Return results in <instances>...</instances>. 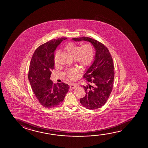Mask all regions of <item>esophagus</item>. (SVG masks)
Masks as SVG:
<instances>
[{
    "label": "esophagus",
    "instance_id": "esophagus-1",
    "mask_svg": "<svg viewBox=\"0 0 148 148\" xmlns=\"http://www.w3.org/2000/svg\"><path fill=\"white\" fill-rule=\"evenodd\" d=\"M76 87H77V85L75 84H73V83L71 84L70 85V87L71 88H72V89H74V88H75Z\"/></svg>",
    "mask_w": 148,
    "mask_h": 148
}]
</instances>
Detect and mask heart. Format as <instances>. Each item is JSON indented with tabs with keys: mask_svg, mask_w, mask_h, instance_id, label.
<instances>
[{
	"mask_svg": "<svg viewBox=\"0 0 148 148\" xmlns=\"http://www.w3.org/2000/svg\"><path fill=\"white\" fill-rule=\"evenodd\" d=\"M65 51L67 55L76 62L82 68L89 66L93 60L94 49L92 45L89 43H84L80 47L79 45L74 43H70L65 47ZM59 52H57L54 57V63L57 64V57ZM76 71L73 70L69 71V77L73 78Z\"/></svg>",
	"mask_w": 148,
	"mask_h": 148,
	"instance_id": "1",
	"label": "heart"
}]
</instances>
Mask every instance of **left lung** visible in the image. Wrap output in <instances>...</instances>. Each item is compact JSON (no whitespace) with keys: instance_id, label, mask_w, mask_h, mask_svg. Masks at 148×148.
Segmentation results:
<instances>
[{"instance_id":"8db88e82","label":"left lung","mask_w":148,"mask_h":148,"mask_svg":"<svg viewBox=\"0 0 148 148\" xmlns=\"http://www.w3.org/2000/svg\"><path fill=\"white\" fill-rule=\"evenodd\" d=\"M72 39L91 43L95 50L93 61L83 77L88 82L86 86H83L86 95L80 102L86 109H97L105 104L113 88L114 72L111 55L104 45L95 39L87 37Z\"/></svg>"}]
</instances>
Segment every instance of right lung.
Returning a JSON list of instances; mask_svg holds the SVG:
<instances>
[{"label":"right lung","mask_w":148,"mask_h":148,"mask_svg":"<svg viewBox=\"0 0 148 148\" xmlns=\"http://www.w3.org/2000/svg\"><path fill=\"white\" fill-rule=\"evenodd\" d=\"M66 38L49 41L35 51L31 60L29 81L35 95L41 105L47 108L56 107L63 101L69 90V85L53 83L50 79L54 69V53L57 47Z\"/></svg>","instance_id":"right-lung-1"}]
</instances>
